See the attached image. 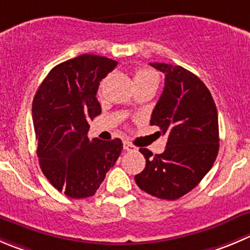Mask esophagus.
<instances>
[{
    "label": "esophagus",
    "instance_id": "obj_1",
    "mask_svg": "<svg viewBox=\"0 0 250 250\" xmlns=\"http://www.w3.org/2000/svg\"><path fill=\"white\" fill-rule=\"evenodd\" d=\"M123 149L125 150V151H138V147L137 146H134V145H132L130 144L129 142H125L123 143Z\"/></svg>",
    "mask_w": 250,
    "mask_h": 250
}]
</instances>
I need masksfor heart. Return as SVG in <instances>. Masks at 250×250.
<instances>
[{
	"mask_svg": "<svg viewBox=\"0 0 250 250\" xmlns=\"http://www.w3.org/2000/svg\"><path fill=\"white\" fill-rule=\"evenodd\" d=\"M156 81L157 82V76L152 71H149L146 68H139L135 71L134 73V83L135 85L140 83H146V82Z\"/></svg>",
	"mask_w": 250,
	"mask_h": 250,
	"instance_id": "heart-1",
	"label": "heart"
}]
</instances>
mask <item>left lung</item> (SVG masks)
I'll use <instances>...</instances> for the list:
<instances>
[{"label": "left lung", "mask_w": 250, "mask_h": 250, "mask_svg": "<svg viewBox=\"0 0 250 250\" xmlns=\"http://www.w3.org/2000/svg\"><path fill=\"white\" fill-rule=\"evenodd\" d=\"M165 74V88L150 125L167 143L162 154L142 147L146 166L134 177L152 197L176 200L195 188L210 171L219 152V118L209 89L181 66L150 63Z\"/></svg>", "instance_id": "obj_1"}]
</instances>
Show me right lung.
Instances as JSON below:
<instances>
[{
    "label": "right lung",
    "instance_id": "right-lung-1",
    "mask_svg": "<svg viewBox=\"0 0 250 250\" xmlns=\"http://www.w3.org/2000/svg\"><path fill=\"white\" fill-rule=\"evenodd\" d=\"M117 62L82 55L57 64L33 100V123L41 171L60 192L73 199L96 193L123 149L122 140L90 142L89 122L101 113L100 82Z\"/></svg>",
    "mask_w": 250,
    "mask_h": 250
}]
</instances>
